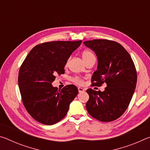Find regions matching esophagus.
I'll return each mask as SVG.
<instances>
[{
    "label": "esophagus",
    "mask_w": 150,
    "mask_h": 150,
    "mask_svg": "<svg viewBox=\"0 0 150 150\" xmlns=\"http://www.w3.org/2000/svg\"><path fill=\"white\" fill-rule=\"evenodd\" d=\"M78 91H79V93H81V92H84L85 89L83 88H82V87H79L78 88Z\"/></svg>",
    "instance_id": "esophagus-1"
}]
</instances>
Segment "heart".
Listing matches in <instances>:
<instances>
[{"instance_id": "1", "label": "heart", "mask_w": 150, "mask_h": 150, "mask_svg": "<svg viewBox=\"0 0 150 150\" xmlns=\"http://www.w3.org/2000/svg\"><path fill=\"white\" fill-rule=\"evenodd\" d=\"M93 57H95V55H94V54H93V52H91L89 50H85L82 52V58H83V61L85 62V63L87 62V61H88L89 59H91V58H93ZM69 60V59H68L67 60V62H66V63H65L66 65H67ZM72 81H73V82H74L75 83H76V84H77V85H82L83 83V81L82 79H81L79 77H73L72 79Z\"/></svg>"}]
</instances>
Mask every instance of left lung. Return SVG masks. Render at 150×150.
Masks as SVG:
<instances>
[{
    "label": "left lung",
    "mask_w": 150,
    "mask_h": 150,
    "mask_svg": "<svg viewBox=\"0 0 150 150\" xmlns=\"http://www.w3.org/2000/svg\"><path fill=\"white\" fill-rule=\"evenodd\" d=\"M94 51L98 59L97 70L92 76V86L106 83L104 91L88 88L86 103L88 114L101 122H111L123 115L135 91L137 73L128 52L118 43L108 40L83 42Z\"/></svg>",
    "instance_id": "8db88e82"
}]
</instances>
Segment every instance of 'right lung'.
Returning a JSON list of instances; mask_svg holds the SVG:
<instances>
[{"instance_id": "right-lung-1", "label": "right lung", "mask_w": 150, "mask_h": 150, "mask_svg": "<svg viewBox=\"0 0 150 150\" xmlns=\"http://www.w3.org/2000/svg\"><path fill=\"white\" fill-rule=\"evenodd\" d=\"M82 41H55L37 45L20 68L18 86L22 103L30 116L39 122L52 125L65 117L78 94L76 86L62 89L52 85L56 75L65 73V65Z\"/></svg>"}]
</instances>
